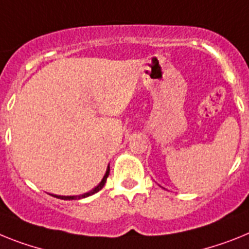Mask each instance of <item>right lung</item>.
<instances>
[{
  "label": "right lung",
  "instance_id": "right-lung-1",
  "mask_svg": "<svg viewBox=\"0 0 249 249\" xmlns=\"http://www.w3.org/2000/svg\"><path fill=\"white\" fill-rule=\"evenodd\" d=\"M108 173H110V167H107V171H106L105 176H104V178H102L101 182L97 185V187H95V189L92 190V191L87 192V194H83V195H79V196H58V195H54V197H58V199H62V200H78V199H82V197H87V196H91L93 195V194H96V192H99L100 190L105 186L106 183V179H107L108 177Z\"/></svg>",
  "mask_w": 249,
  "mask_h": 249
}]
</instances>
